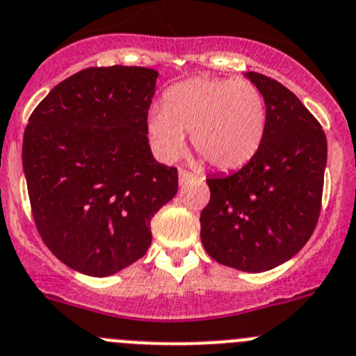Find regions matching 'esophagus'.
Segmentation results:
<instances>
[{"label":"esophagus","mask_w":356,"mask_h":356,"mask_svg":"<svg viewBox=\"0 0 356 356\" xmlns=\"http://www.w3.org/2000/svg\"><path fill=\"white\" fill-rule=\"evenodd\" d=\"M202 179L203 177H198V175L191 174V172H188V170H179V184L181 186L189 184V182H193V181H202Z\"/></svg>","instance_id":"esophagus-1"}]
</instances>
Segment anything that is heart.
I'll return each mask as SVG.
<instances>
[{
	"label": "heart",
	"mask_w": 356,
	"mask_h": 356,
	"mask_svg": "<svg viewBox=\"0 0 356 356\" xmlns=\"http://www.w3.org/2000/svg\"><path fill=\"white\" fill-rule=\"evenodd\" d=\"M266 99L255 83L233 78H191L172 86L163 109L149 116L158 153L175 158L191 134L193 149L219 170H234L255 156L266 134Z\"/></svg>",
	"instance_id": "b5f03b06"
}]
</instances>
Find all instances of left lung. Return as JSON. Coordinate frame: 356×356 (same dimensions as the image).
<instances>
[{
    "label": "left lung",
    "mask_w": 356,
    "mask_h": 356,
    "mask_svg": "<svg viewBox=\"0 0 356 356\" xmlns=\"http://www.w3.org/2000/svg\"><path fill=\"white\" fill-rule=\"evenodd\" d=\"M247 78L266 99L264 140L238 172L207 179L210 202L200 216V234L213 261L261 273L294 257L315 231L327 137L287 86L261 72Z\"/></svg>",
    "instance_id": "8db88e82"
}]
</instances>
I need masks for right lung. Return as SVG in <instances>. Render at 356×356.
Here are the masks:
<instances>
[{
  "mask_svg": "<svg viewBox=\"0 0 356 356\" xmlns=\"http://www.w3.org/2000/svg\"><path fill=\"white\" fill-rule=\"evenodd\" d=\"M158 72L88 67L36 106L22 167L34 224L51 254L88 277H109L143 257L151 219L177 193V168L158 163L147 111Z\"/></svg>",
  "mask_w": 356,
  "mask_h": 356,
  "instance_id": "1",
  "label": "right lung"
}]
</instances>
